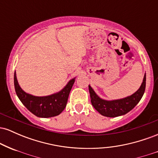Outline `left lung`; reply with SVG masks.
Instances as JSON below:
<instances>
[{
	"label": "left lung",
	"instance_id": "left-lung-1",
	"mask_svg": "<svg viewBox=\"0 0 158 158\" xmlns=\"http://www.w3.org/2000/svg\"><path fill=\"white\" fill-rule=\"evenodd\" d=\"M146 77L145 73L142 84L135 93L123 99L112 100H107L99 97L89 85L88 88L92 106L101 115L105 117H116L124 115L133 109L140 101L146 89Z\"/></svg>",
	"mask_w": 158,
	"mask_h": 158
}]
</instances>
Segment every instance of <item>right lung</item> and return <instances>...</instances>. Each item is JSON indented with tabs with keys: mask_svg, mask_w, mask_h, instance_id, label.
<instances>
[{
	"mask_svg": "<svg viewBox=\"0 0 158 158\" xmlns=\"http://www.w3.org/2000/svg\"><path fill=\"white\" fill-rule=\"evenodd\" d=\"M75 80L76 77L70 79L59 92L48 96L37 97L26 93L20 87L15 71L14 74V85L19 99L31 113L41 118L56 117L64 110Z\"/></svg>",
	"mask_w": 158,
	"mask_h": 158,
	"instance_id": "add662e5",
	"label": "right lung"
}]
</instances>
